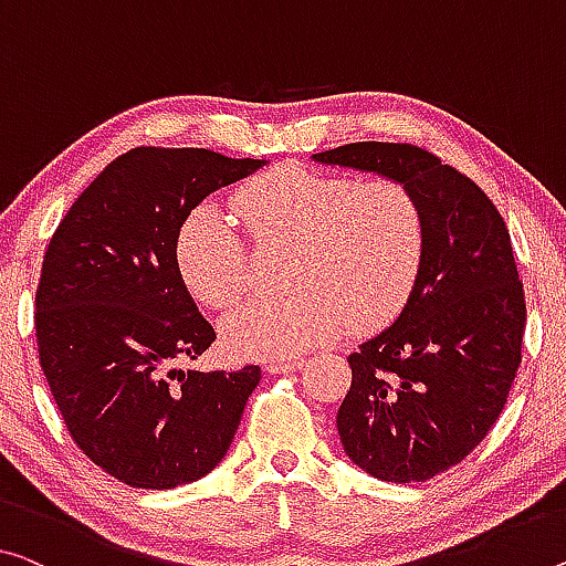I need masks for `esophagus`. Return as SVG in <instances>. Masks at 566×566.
<instances>
[{
    "label": "esophagus",
    "instance_id": "34e87169",
    "mask_svg": "<svg viewBox=\"0 0 566 566\" xmlns=\"http://www.w3.org/2000/svg\"><path fill=\"white\" fill-rule=\"evenodd\" d=\"M271 374H291L303 369V359H293V361H271L265 367Z\"/></svg>",
    "mask_w": 566,
    "mask_h": 566
}]
</instances>
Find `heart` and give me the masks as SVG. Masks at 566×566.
<instances>
[{
	"mask_svg": "<svg viewBox=\"0 0 566 566\" xmlns=\"http://www.w3.org/2000/svg\"><path fill=\"white\" fill-rule=\"evenodd\" d=\"M258 248L291 245L283 298L242 303L222 321L224 346L283 359L344 332L387 326L407 306L424 260V212L399 179L354 181L306 167L258 174L234 195ZM181 281L199 303L228 308L248 291V242L220 207L202 205L177 234Z\"/></svg>",
	"mask_w": 566,
	"mask_h": 566,
	"instance_id": "1",
	"label": "heart"
}]
</instances>
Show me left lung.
<instances>
[{"label":"left lung","instance_id":"1","mask_svg":"<svg viewBox=\"0 0 566 566\" xmlns=\"http://www.w3.org/2000/svg\"><path fill=\"white\" fill-rule=\"evenodd\" d=\"M399 179L424 212V260L392 326L349 354L336 415L344 450L389 483H420L473 453L506 405L526 326L506 222L471 177L412 144L313 154Z\"/></svg>","mask_w":566,"mask_h":566}]
</instances>
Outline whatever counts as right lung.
<instances>
[{"instance_id":"add662e5","label":"right lung","mask_w":566,"mask_h":566,"mask_svg":"<svg viewBox=\"0 0 566 566\" xmlns=\"http://www.w3.org/2000/svg\"><path fill=\"white\" fill-rule=\"evenodd\" d=\"M265 161L138 146L75 199L34 293L40 367L75 446L132 489H174L230 450L260 367L179 369L214 342L177 265V234L214 189Z\"/></svg>"}]
</instances>
